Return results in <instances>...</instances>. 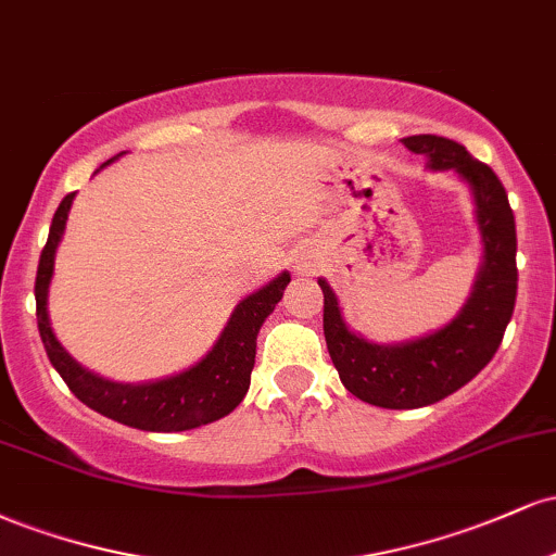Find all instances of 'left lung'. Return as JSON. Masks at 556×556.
<instances>
[{"instance_id":"obj_1","label":"left lung","mask_w":556,"mask_h":556,"mask_svg":"<svg viewBox=\"0 0 556 556\" xmlns=\"http://www.w3.org/2000/svg\"><path fill=\"white\" fill-rule=\"evenodd\" d=\"M402 143L429 156L431 169H455L470 182L483 238V266L473 295L444 329L405 344H374L344 327L331 287L324 292V337L342 384L355 397L389 410L433 405L468 384L500 350L518 295V235L500 177L465 146L439 136H410Z\"/></svg>"}]
</instances>
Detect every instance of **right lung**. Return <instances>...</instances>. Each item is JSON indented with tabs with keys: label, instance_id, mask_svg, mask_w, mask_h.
<instances>
[{
	"label": "right lung",
	"instance_id": "right-lung-1",
	"mask_svg": "<svg viewBox=\"0 0 556 556\" xmlns=\"http://www.w3.org/2000/svg\"><path fill=\"white\" fill-rule=\"evenodd\" d=\"M73 195L75 193H67L62 198L60 208L54 212L49 240L43 245L41 258H38L36 271L38 334H41V342L56 374L65 379L70 392L83 405L140 431H188L225 418L227 413H232L240 405L248 387H251L258 329L274 311V305L282 300L290 274H279L274 282L242 300L212 353L188 371L162 381H151V384L106 381L70 358L65 348L56 342L52 327H49L47 292L54 271V253L62 232H65Z\"/></svg>",
	"mask_w": 556,
	"mask_h": 556
}]
</instances>
